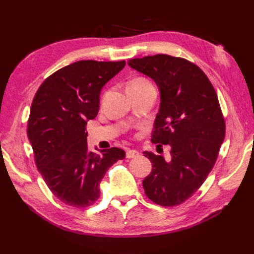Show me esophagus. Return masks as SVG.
Listing matches in <instances>:
<instances>
[{"mask_svg": "<svg viewBox=\"0 0 254 254\" xmlns=\"http://www.w3.org/2000/svg\"><path fill=\"white\" fill-rule=\"evenodd\" d=\"M139 156V153L135 149H128L127 152V158H136Z\"/></svg>", "mask_w": 254, "mask_h": 254, "instance_id": "1", "label": "esophagus"}]
</instances>
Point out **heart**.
I'll return each instance as SVG.
<instances>
[{"label": "heart", "mask_w": 254, "mask_h": 254, "mask_svg": "<svg viewBox=\"0 0 254 254\" xmlns=\"http://www.w3.org/2000/svg\"><path fill=\"white\" fill-rule=\"evenodd\" d=\"M145 85H150V83L148 82L147 79H145L143 77H138V78L131 80V82L128 83L127 87H128V86H145Z\"/></svg>", "instance_id": "b5f03b06"}]
</instances>
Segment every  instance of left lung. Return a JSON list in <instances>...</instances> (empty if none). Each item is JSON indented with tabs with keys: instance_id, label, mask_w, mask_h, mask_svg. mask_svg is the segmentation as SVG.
Here are the masks:
<instances>
[{
	"instance_id": "obj_1",
	"label": "left lung",
	"mask_w": 254,
	"mask_h": 254,
	"mask_svg": "<svg viewBox=\"0 0 254 254\" xmlns=\"http://www.w3.org/2000/svg\"><path fill=\"white\" fill-rule=\"evenodd\" d=\"M160 93L152 142L169 145L170 159L150 152L152 172L143 180L147 197L161 206L183 203L203 185L225 138V120L212 83L195 64L167 55L131 59Z\"/></svg>"
}]
</instances>
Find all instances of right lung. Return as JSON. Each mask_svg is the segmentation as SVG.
I'll list each match as a JSON object with an SVG mask.
<instances>
[{"label":"right lung","mask_w":254,"mask_h":254,"mask_svg":"<svg viewBox=\"0 0 254 254\" xmlns=\"http://www.w3.org/2000/svg\"><path fill=\"white\" fill-rule=\"evenodd\" d=\"M126 61L74 62L40 85L32 100L27 135L48 188L69 206L87 207L99 198L107 170L126 157L118 147L89 152L86 124L98 115L101 88Z\"/></svg>","instance_id":"1"}]
</instances>
